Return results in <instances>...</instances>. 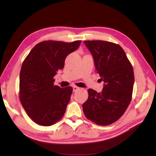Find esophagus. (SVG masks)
I'll return each instance as SVG.
<instances>
[{"mask_svg": "<svg viewBox=\"0 0 156 156\" xmlns=\"http://www.w3.org/2000/svg\"><path fill=\"white\" fill-rule=\"evenodd\" d=\"M79 89H80V88L78 87H76V86H73V92L77 91Z\"/></svg>", "mask_w": 156, "mask_h": 156, "instance_id": "obj_1", "label": "esophagus"}]
</instances>
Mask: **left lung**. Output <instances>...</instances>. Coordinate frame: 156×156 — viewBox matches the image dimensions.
<instances>
[{
  "instance_id": "left-lung-1",
  "label": "left lung",
  "mask_w": 156,
  "mask_h": 156,
  "mask_svg": "<svg viewBox=\"0 0 156 156\" xmlns=\"http://www.w3.org/2000/svg\"><path fill=\"white\" fill-rule=\"evenodd\" d=\"M84 43L93 56L96 72L105 83L100 93L88 89L83 112L97 125H109L119 119L130 103L134 84L133 67L119 44L103 41Z\"/></svg>"
}]
</instances>
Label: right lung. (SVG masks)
<instances>
[{"label":"right lung","mask_w":156,"mask_h":156,"mask_svg":"<svg viewBox=\"0 0 156 156\" xmlns=\"http://www.w3.org/2000/svg\"><path fill=\"white\" fill-rule=\"evenodd\" d=\"M80 41H43L34 46L20 72V100L27 115L39 125L51 126L64 115L73 89L54 85V76Z\"/></svg>","instance_id":"obj_1"}]
</instances>
